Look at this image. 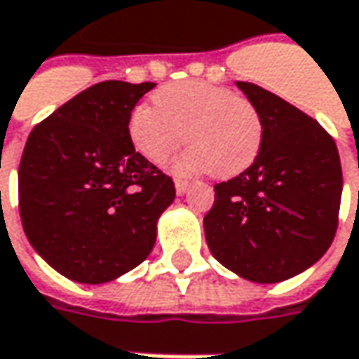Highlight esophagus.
Listing matches in <instances>:
<instances>
[{
    "mask_svg": "<svg viewBox=\"0 0 359 359\" xmlns=\"http://www.w3.org/2000/svg\"><path fill=\"white\" fill-rule=\"evenodd\" d=\"M175 189H177L179 194H184V192H189V189H191V182H189V180L177 179L175 180Z\"/></svg>",
    "mask_w": 359,
    "mask_h": 359,
    "instance_id": "esophagus-1",
    "label": "esophagus"
}]
</instances>
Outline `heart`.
<instances>
[{"instance_id":"1","label":"heart","mask_w":359,"mask_h":359,"mask_svg":"<svg viewBox=\"0 0 359 359\" xmlns=\"http://www.w3.org/2000/svg\"><path fill=\"white\" fill-rule=\"evenodd\" d=\"M154 105L130 111L129 135L151 163H165L182 141L191 144L175 163L180 172L208 170L229 179L254 163L264 123L250 99L203 81L172 83L155 93Z\"/></svg>"}]
</instances>
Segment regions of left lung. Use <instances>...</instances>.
Listing matches in <instances>:
<instances>
[{"mask_svg": "<svg viewBox=\"0 0 359 359\" xmlns=\"http://www.w3.org/2000/svg\"><path fill=\"white\" fill-rule=\"evenodd\" d=\"M236 85L260 111L264 139L250 167L215 184L204 236L220 264L242 278L274 284L310 268L334 241L340 155L310 115L254 83Z\"/></svg>", "mask_w": 359, "mask_h": 359, "instance_id": "8db88e82", "label": "left lung"}]
</instances>
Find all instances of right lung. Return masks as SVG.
<instances>
[{
  "mask_svg": "<svg viewBox=\"0 0 359 359\" xmlns=\"http://www.w3.org/2000/svg\"><path fill=\"white\" fill-rule=\"evenodd\" d=\"M155 83L103 81L29 133L19 163V215L35 252L65 278L103 284L153 250L175 182L129 135L130 111Z\"/></svg>",
  "mask_w": 359,
  "mask_h": 359,
  "instance_id": "add662e5",
  "label": "right lung"
}]
</instances>
